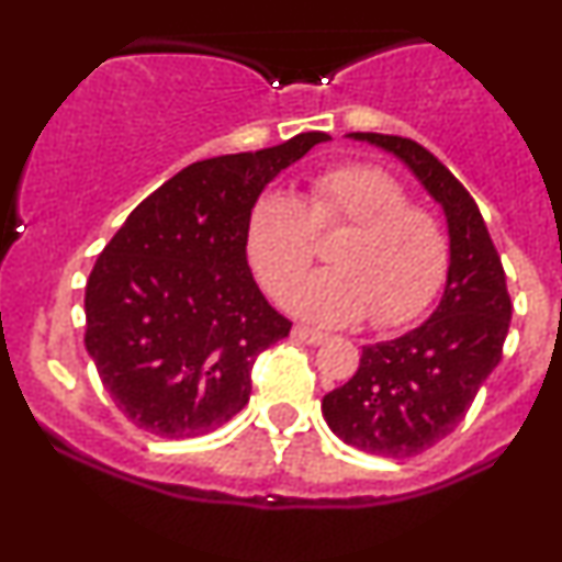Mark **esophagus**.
Masks as SVG:
<instances>
[{"label":"esophagus","mask_w":562,"mask_h":562,"mask_svg":"<svg viewBox=\"0 0 562 562\" xmlns=\"http://www.w3.org/2000/svg\"><path fill=\"white\" fill-rule=\"evenodd\" d=\"M293 338L301 340V344H306V346H319V344H325L327 335L319 330H312V327H306V325H295Z\"/></svg>","instance_id":"obj_1"}]
</instances>
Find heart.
I'll return each instance as SVG.
<instances>
[{"label": "heart", "instance_id": "heart-1", "mask_svg": "<svg viewBox=\"0 0 562 562\" xmlns=\"http://www.w3.org/2000/svg\"><path fill=\"white\" fill-rule=\"evenodd\" d=\"M333 227H346L330 248L335 269L290 290V312L325 327L364 317L396 327L420 317L447 280V232L428 211L406 205L404 187L370 164L317 171L303 200L263 192L245 222L250 269L282 299L314 259V229Z\"/></svg>", "mask_w": 562, "mask_h": 562}]
</instances>
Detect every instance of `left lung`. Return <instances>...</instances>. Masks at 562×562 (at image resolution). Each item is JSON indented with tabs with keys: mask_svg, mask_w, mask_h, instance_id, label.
Here are the masks:
<instances>
[{
	"mask_svg": "<svg viewBox=\"0 0 562 562\" xmlns=\"http://www.w3.org/2000/svg\"><path fill=\"white\" fill-rule=\"evenodd\" d=\"M348 137L396 156L447 216L449 269L436 312L402 338L364 346L353 378L322 398V415L340 441L404 460L462 423L499 364L513 303L479 205L454 173L415 139L375 132Z\"/></svg>",
	"mask_w": 562,
	"mask_h": 562,
	"instance_id": "8db88e82",
	"label": "left lung"
}]
</instances>
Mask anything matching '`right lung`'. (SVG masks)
Returning a JSON list of instances; mask_svg holds the SVG:
<instances>
[{"instance_id":"obj_1","label":"right lung","mask_w":562,"mask_h":562,"mask_svg":"<svg viewBox=\"0 0 562 562\" xmlns=\"http://www.w3.org/2000/svg\"><path fill=\"white\" fill-rule=\"evenodd\" d=\"M295 134L256 153L187 166L145 198L87 280L89 357L113 404L160 438L222 428L250 398L256 357L288 338L245 256L250 205L327 142Z\"/></svg>"}]
</instances>
